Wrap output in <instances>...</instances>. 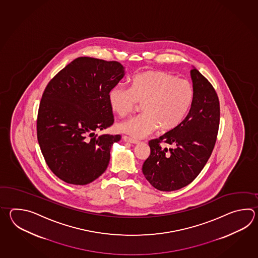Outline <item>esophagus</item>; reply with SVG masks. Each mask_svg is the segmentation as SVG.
Instances as JSON below:
<instances>
[{"label":"esophagus","instance_id":"esophagus-1","mask_svg":"<svg viewBox=\"0 0 258 258\" xmlns=\"http://www.w3.org/2000/svg\"><path fill=\"white\" fill-rule=\"evenodd\" d=\"M123 138V140L125 141V142L131 143V144H138L139 141L138 140H136V139H133L131 137H126V136H124V137H122Z\"/></svg>","mask_w":258,"mask_h":258}]
</instances>
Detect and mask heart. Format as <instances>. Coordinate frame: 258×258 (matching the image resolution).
I'll return each instance as SVG.
<instances>
[{
    "label": "heart",
    "instance_id": "heart-1",
    "mask_svg": "<svg viewBox=\"0 0 258 258\" xmlns=\"http://www.w3.org/2000/svg\"><path fill=\"white\" fill-rule=\"evenodd\" d=\"M195 90L192 83L166 72L147 71L132 79L131 88L116 86L109 93L112 110L127 115L142 103L140 115L117 123V130L134 138H143L159 127L170 131L181 123L192 106Z\"/></svg>",
    "mask_w": 258,
    "mask_h": 258
}]
</instances>
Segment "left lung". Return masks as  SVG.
Returning a JSON list of instances; mask_svg holds the SVG:
<instances>
[{"label": "left lung", "instance_id": "left-lung-1", "mask_svg": "<svg viewBox=\"0 0 258 258\" xmlns=\"http://www.w3.org/2000/svg\"><path fill=\"white\" fill-rule=\"evenodd\" d=\"M195 97L186 117L174 129L150 140L143 174L159 191L170 192L191 183L203 170L215 147L219 126L218 95L197 68L191 70ZM166 142L172 148H161Z\"/></svg>", "mask_w": 258, "mask_h": 258}]
</instances>
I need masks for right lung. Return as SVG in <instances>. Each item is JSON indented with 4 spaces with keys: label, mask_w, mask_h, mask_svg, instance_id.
Segmentation results:
<instances>
[{
    "label": "right lung",
    "mask_w": 258,
    "mask_h": 258,
    "mask_svg": "<svg viewBox=\"0 0 258 258\" xmlns=\"http://www.w3.org/2000/svg\"><path fill=\"white\" fill-rule=\"evenodd\" d=\"M124 77L115 60L79 57L60 70L44 90L37 137L50 170L67 183L85 185L104 172L120 135H95L113 121L109 93Z\"/></svg>",
    "instance_id": "add662e5"
}]
</instances>
